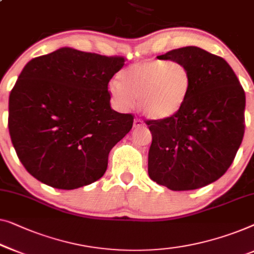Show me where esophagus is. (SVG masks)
Here are the masks:
<instances>
[{
	"label": "esophagus",
	"instance_id": "1",
	"mask_svg": "<svg viewBox=\"0 0 254 254\" xmlns=\"http://www.w3.org/2000/svg\"><path fill=\"white\" fill-rule=\"evenodd\" d=\"M143 121L141 119H135L134 120V124H133V127L134 128H138V127H142L143 126Z\"/></svg>",
	"mask_w": 254,
	"mask_h": 254
}]
</instances>
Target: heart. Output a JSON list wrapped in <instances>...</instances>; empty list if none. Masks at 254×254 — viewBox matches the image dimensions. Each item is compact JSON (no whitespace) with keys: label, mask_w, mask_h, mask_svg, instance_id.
<instances>
[{"label":"heart","mask_w":254,"mask_h":254,"mask_svg":"<svg viewBox=\"0 0 254 254\" xmlns=\"http://www.w3.org/2000/svg\"><path fill=\"white\" fill-rule=\"evenodd\" d=\"M118 79L110 80L108 93L117 108L137 106L150 119L175 116L188 100L192 76L188 66L179 61L153 60L129 65Z\"/></svg>","instance_id":"b5f03b06"}]
</instances>
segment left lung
I'll return each instance as SVG.
<instances>
[{
    "mask_svg": "<svg viewBox=\"0 0 254 254\" xmlns=\"http://www.w3.org/2000/svg\"><path fill=\"white\" fill-rule=\"evenodd\" d=\"M188 66L192 87L175 116L148 120L152 143L148 172L158 185L193 190L225 174L245 129V93L223 58L198 47H183L157 57Z\"/></svg>",
    "mask_w": 254,
    "mask_h": 254,
    "instance_id": "left-lung-1",
    "label": "left lung"
}]
</instances>
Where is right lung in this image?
Instances as JSON below:
<instances>
[{
    "instance_id": "1",
    "label": "right lung",
    "mask_w": 254,
    "mask_h": 254,
    "mask_svg": "<svg viewBox=\"0 0 254 254\" xmlns=\"http://www.w3.org/2000/svg\"><path fill=\"white\" fill-rule=\"evenodd\" d=\"M125 65L61 48L25 65L9 96V133L17 156L36 180L72 190L101 179L111 149L134 116L111 109L108 84Z\"/></svg>"
}]
</instances>
